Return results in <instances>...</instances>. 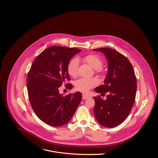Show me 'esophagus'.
<instances>
[{
    "instance_id": "1",
    "label": "esophagus",
    "mask_w": 158,
    "mask_h": 158,
    "mask_svg": "<svg viewBox=\"0 0 158 158\" xmlns=\"http://www.w3.org/2000/svg\"><path fill=\"white\" fill-rule=\"evenodd\" d=\"M89 97V96H88V95H86V94H83V100H86V99H87V98H88Z\"/></svg>"
}]
</instances>
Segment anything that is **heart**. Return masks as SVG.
<instances>
[{
    "label": "heart",
    "mask_w": 158,
    "mask_h": 158,
    "mask_svg": "<svg viewBox=\"0 0 158 158\" xmlns=\"http://www.w3.org/2000/svg\"><path fill=\"white\" fill-rule=\"evenodd\" d=\"M83 61L88 64L91 68L95 69L97 72H101L103 66V61L100 58L95 55H88L82 59ZM78 60L77 58L72 60L68 64V72L72 77H76L78 75ZM98 81L95 78H80L76 81L75 87L77 90L86 92L92 88L97 85Z\"/></svg>",
    "instance_id": "1"
}]
</instances>
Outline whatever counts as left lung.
Returning <instances> with one entry per match:
<instances>
[{
  "label": "left lung",
  "mask_w": 158,
  "mask_h": 158,
  "mask_svg": "<svg viewBox=\"0 0 158 158\" xmlns=\"http://www.w3.org/2000/svg\"><path fill=\"white\" fill-rule=\"evenodd\" d=\"M108 61V71L104 85L94 90L106 95L103 100L100 95L94 97V114L98 122L106 127L113 128L121 124L128 117L135 101L137 80L132 64L126 56L117 50L99 48Z\"/></svg>",
  "instance_id": "1"
}]
</instances>
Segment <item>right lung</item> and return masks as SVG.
I'll return each mask as SVG.
<instances>
[{
    "label": "right lung",
    "instance_id": "right-lung-1",
    "mask_svg": "<svg viewBox=\"0 0 158 158\" xmlns=\"http://www.w3.org/2000/svg\"><path fill=\"white\" fill-rule=\"evenodd\" d=\"M81 50L76 48L52 46L45 48L34 60L27 78L29 101L38 118L53 127L67 123L82 99L81 93H59V88L66 80L70 59ZM71 89L73 86L68 83Z\"/></svg>",
    "mask_w": 158,
    "mask_h": 158
}]
</instances>
